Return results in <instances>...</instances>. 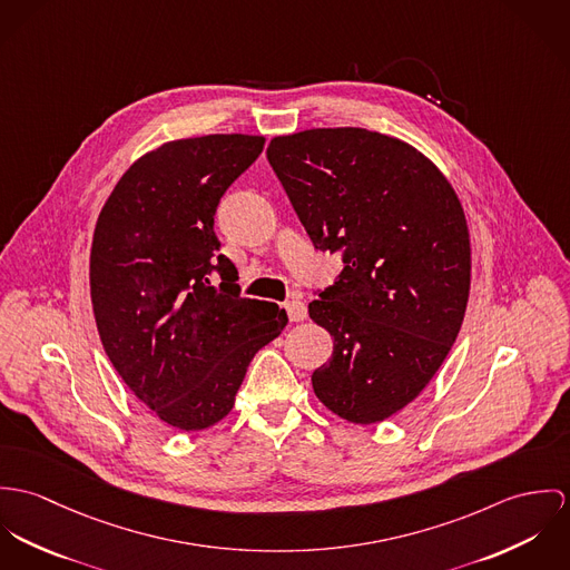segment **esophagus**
Listing matches in <instances>:
<instances>
[{
  "label": "esophagus",
  "instance_id": "34e87169",
  "mask_svg": "<svg viewBox=\"0 0 570 570\" xmlns=\"http://www.w3.org/2000/svg\"><path fill=\"white\" fill-rule=\"evenodd\" d=\"M286 313L291 316V321H304L308 316V308H306L304 302L293 299V302L286 304Z\"/></svg>",
  "mask_w": 570,
  "mask_h": 570
}]
</instances>
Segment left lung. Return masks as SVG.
Returning <instances> with one entry per match:
<instances>
[{"mask_svg": "<svg viewBox=\"0 0 570 570\" xmlns=\"http://www.w3.org/2000/svg\"><path fill=\"white\" fill-rule=\"evenodd\" d=\"M266 157L313 245L345 264L308 306L334 341L316 397L347 422H382L424 391L461 330L472 266L461 200L417 148L367 128L279 135Z\"/></svg>", "mask_w": 570, "mask_h": 570, "instance_id": "8db88e82", "label": "left lung"}]
</instances>
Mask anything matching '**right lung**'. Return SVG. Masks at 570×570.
<instances>
[{
    "label": "right lung",
    "instance_id": "right-lung-1",
    "mask_svg": "<svg viewBox=\"0 0 570 570\" xmlns=\"http://www.w3.org/2000/svg\"><path fill=\"white\" fill-rule=\"evenodd\" d=\"M262 148V135L240 132L166 141L128 168L96 223L89 286L102 347L139 402L179 431L218 424L257 350L288 323L277 304L240 297L214 234L220 196Z\"/></svg>",
    "mask_w": 570,
    "mask_h": 570
}]
</instances>
